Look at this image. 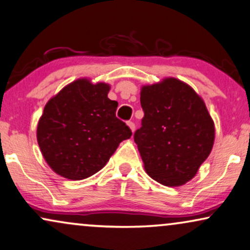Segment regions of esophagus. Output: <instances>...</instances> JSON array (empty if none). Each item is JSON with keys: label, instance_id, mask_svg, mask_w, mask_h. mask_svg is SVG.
I'll use <instances>...</instances> for the list:
<instances>
[{"label": "esophagus", "instance_id": "esophagus-1", "mask_svg": "<svg viewBox=\"0 0 250 250\" xmlns=\"http://www.w3.org/2000/svg\"><path fill=\"white\" fill-rule=\"evenodd\" d=\"M127 125H129V128L131 129V131L134 132V131H135V129H136V125H135V123L132 122V121H128V122H127Z\"/></svg>", "mask_w": 250, "mask_h": 250}]
</instances>
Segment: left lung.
<instances>
[{
  "label": "left lung",
  "mask_w": 250,
  "mask_h": 250,
  "mask_svg": "<svg viewBox=\"0 0 250 250\" xmlns=\"http://www.w3.org/2000/svg\"><path fill=\"white\" fill-rule=\"evenodd\" d=\"M141 106L134 141L145 170L164 186L185 185L212 150L214 125L204 102L189 85L166 78L142 87Z\"/></svg>",
  "instance_id": "left-lung-1"
}]
</instances>
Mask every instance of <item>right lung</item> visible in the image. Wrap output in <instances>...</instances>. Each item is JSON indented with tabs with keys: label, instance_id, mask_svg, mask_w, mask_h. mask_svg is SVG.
<instances>
[{
	"label": "right lung",
	"instance_id": "right-lung-1",
	"mask_svg": "<svg viewBox=\"0 0 250 250\" xmlns=\"http://www.w3.org/2000/svg\"><path fill=\"white\" fill-rule=\"evenodd\" d=\"M109 85L82 78L63 87L46 104L37 140L50 168L63 178L83 180L99 172L130 128L116 118L118 102Z\"/></svg>",
	"mask_w": 250,
	"mask_h": 250
}]
</instances>
